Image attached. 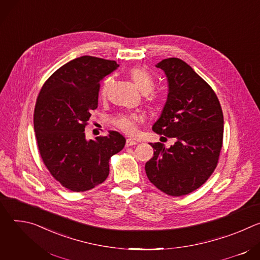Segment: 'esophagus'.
I'll return each mask as SVG.
<instances>
[{
    "instance_id": "obj_1",
    "label": "esophagus",
    "mask_w": 260,
    "mask_h": 260,
    "mask_svg": "<svg viewBox=\"0 0 260 260\" xmlns=\"http://www.w3.org/2000/svg\"><path fill=\"white\" fill-rule=\"evenodd\" d=\"M138 143L136 142V141H134V140H132V139H127L126 140V142H125V146L126 147H129V146H135V145H137Z\"/></svg>"
}]
</instances>
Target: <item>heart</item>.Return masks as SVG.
Returning a JSON list of instances; mask_svg holds the SVG:
<instances>
[{
	"mask_svg": "<svg viewBox=\"0 0 260 260\" xmlns=\"http://www.w3.org/2000/svg\"><path fill=\"white\" fill-rule=\"evenodd\" d=\"M129 77L135 82L137 87L145 93V101L148 108L155 110L159 104L158 95L152 91L155 87V79L150 71L145 67H135L129 70ZM113 82V77H107L102 83L100 89V96L106 98L108 90ZM140 116L136 113H119L112 120L113 125L120 132L126 135H134L137 131V122Z\"/></svg>",
	"mask_w": 260,
	"mask_h": 260,
	"instance_id": "b5f03b06",
	"label": "heart"
}]
</instances>
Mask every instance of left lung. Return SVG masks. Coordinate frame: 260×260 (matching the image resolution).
<instances>
[{"instance_id":"left-lung-1","label":"left lung","mask_w":260,"mask_h":260,"mask_svg":"<svg viewBox=\"0 0 260 260\" xmlns=\"http://www.w3.org/2000/svg\"><path fill=\"white\" fill-rule=\"evenodd\" d=\"M168 78L169 94L153 132L176 142L170 148L150 143L153 157L145 165L149 181L172 197L188 194L210 178L223 142V113L212 87L177 57L156 64Z\"/></svg>"}]
</instances>
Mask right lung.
Returning <instances> with one entry per match:
<instances>
[{"label":"right lung","mask_w":260,"mask_h":260,"mask_svg":"<svg viewBox=\"0 0 260 260\" xmlns=\"http://www.w3.org/2000/svg\"><path fill=\"white\" fill-rule=\"evenodd\" d=\"M118 67L115 60L84 55L59 69L43 84L34 111V128L41 158L64 188L80 192L103 183L111 156L125 139L110 132L85 139V127L98 108L100 81Z\"/></svg>","instance_id":"1"}]
</instances>
